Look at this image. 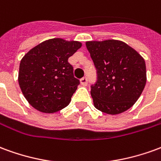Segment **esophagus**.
Returning a JSON list of instances; mask_svg holds the SVG:
<instances>
[{"label": "esophagus", "mask_w": 161, "mask_h": 161, "mask_svg": "<svg viewBox=\"0 0 161 161\" xmlns=\"http://www.w3.org/2000/svg\"><path fill=\"white\" fill-rule=\"evenodd\" d=\"M80 83H81V84L83 85V86H86V85H87V83H88L87 77H84L83 78H81Z\"/></svg>", "instance_id": "obj_1"}]
</instances>
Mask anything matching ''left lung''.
Returning <instances> with one entry per match:
<instances>
[{"mask_svg": "<svg viewBox=\"0 0 161 161\" xmlns=\"http://www.w3.org/2000/svg\"><path fill=\"white\" fill-rule=\"evenodd\" d=\"M97 69L91 94L98 110L117 115L135 104L147 82L145 60L131 46L115 40L87 41Z\"/></svg>", "mask_w": 161, "mask_h": 161, "instance_id": "1", "label": "left lung"}]
</instances>
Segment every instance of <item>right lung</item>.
I'll return each mask as SVG.
<instances>
[{"instance_id": "1", "label": "right lung", "mask_w": 161, "mask_h": 161, "mask_svg": "<svg viewBox=\"0 0 161 161\" xmlns=\"http://www.w3.org/2000/svg\"><path fill=\"white\" fill-rule=\"evenodd\" d=\"M82 46L78 41L51 39L33 47L19 64V87L33 108L54 113L65 108L80 84L68 58Z\"/></svg>"}]
</instances>
